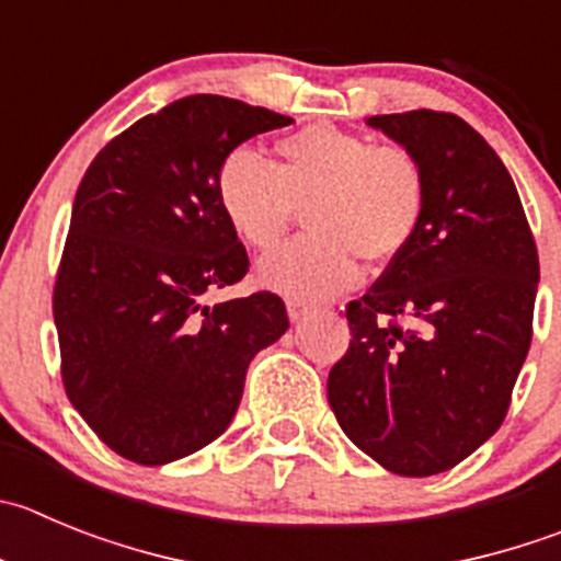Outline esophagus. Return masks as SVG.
I'll return each mask as SVG.
<instances>
[{
	"instance_id": "1",
	"label": "esophagus",
	"mask_w": 561,
	"mask_h": 561,
	"mask_svg": "<svg viewBox=\"0 0 561 561\" xmlns=\"http://www.w3.org/2000/svg\"><path fill=\"white\" fill-rule=\"evenodd\" d=\"M312 312V307L301 305V301H287V316H290L293 323H301Z\"/></svg>"
}]
</instances>
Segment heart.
Wrapping results in <instances>:
<instances>
[{
  "instance_id": "obj_1",
  "label": "heart",
  "mask_w": 561,
  "mask_h": 561,
  "mask_svg": "<svg viewBox=\"0 0 561 561\" xmlns=\"http://www.w3.org/2000/svg\"><path fill=\"white\" fill-rule=\"evenodd\" d=\"M271 165L232 149L218 165L216 196L232 232L254 251H274L298 213L310 234L260 265L268 287L296 301H327L370 268L396 263L426 216V174L404 146L312 124L274 144Z\"/></svg>"
}]
</instances>
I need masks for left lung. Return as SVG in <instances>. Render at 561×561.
Masks as SVG:
<instances>
[{"instance_id":"1","label":"left lung","mask_w":561,"mask_h":561,"mask_svg":"<svg viewBox=\"0 0 561 561\" xmlns=\"http://www.w3.org/2000/svg\"><path fill=\"white\" fill-rule=\"evenodd\" d=\"M426 174L410 249L345 305L329 404L359 451L399 476L454 468L504 423L531 345L540 256L495 149L454 113L370 115Z\"/></svg>"}]
</instances>
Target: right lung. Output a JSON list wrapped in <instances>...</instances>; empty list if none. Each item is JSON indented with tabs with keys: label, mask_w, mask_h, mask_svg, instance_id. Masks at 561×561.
I'll list each match as a JSON object with an SVG mask.
<instances>
[{
	"label": "right lung",
	"mask_w": 561,
	"mask_h": 561,
	"mask_svg": "<svg viewBox=\"0 0 561 561\" xmlns=\"http://www.w3.org/2000/svg\"><path fill=\"white\" fill-rule=\"evenodd\" d=\"M293 118L196 93L144 115L88 165L51 293L68 401L104 446L165 465L221 437L254 354L287 332L271 290L204 305L249 254L224 218V157Z\"/></svg>",
	"instance_id": "obj_1"
}]
</instances>
